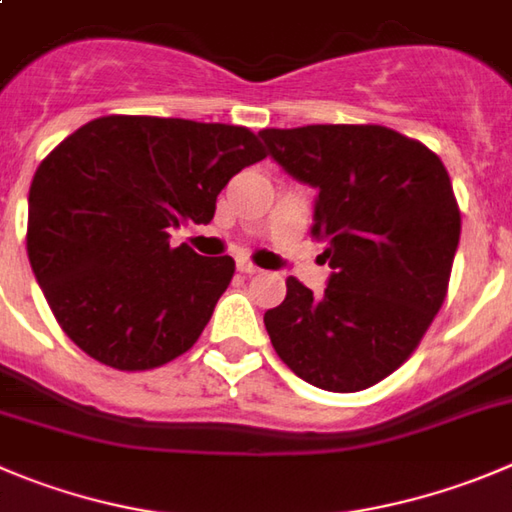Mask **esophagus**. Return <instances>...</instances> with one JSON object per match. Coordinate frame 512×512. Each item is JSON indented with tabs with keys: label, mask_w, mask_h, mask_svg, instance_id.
Here are the masks:
<instances>
[{
	"label": "esophagus",
	"mask_w": 512,
	"mask_h": 512,
	"mask_svg": "<svg viewBox=\"0 0 512 512\" xmlns=\"http://www.w3.org/2000/svg\"><path fill=\"white\" fill-rule=\"evenodd\" d=\"M237 270H240L242 275H257V272H260V267L252 265L250 260H240L237 262Z\"/></svg>",
	"instance_id": "obj_1"
}]
</instances>
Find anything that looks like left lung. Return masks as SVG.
Segmentation results:
<instances>
[{"label": "left lung", "mask_w": 512, "mask_h": 512, "mask_svg": "<svg viewBox=\"0 0 512 512\" xmlns=\"http://www.w3.org/2000/svg\"><path fill=\"white\" fill-rule=\"evenodd\" d=\"M267 154L318 189L313 234L331 278L321 298L295 278L265 313L295 376L361 391L399 369L442 308L460 245V207L437 154L384 126L260 131Z\"/></svg>", "instance_id": "1"}]
</instances>
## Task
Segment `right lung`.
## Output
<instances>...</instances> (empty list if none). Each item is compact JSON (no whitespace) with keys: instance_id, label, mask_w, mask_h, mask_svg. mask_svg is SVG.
Wrapping results in <instances>:
<instances>
[{"instance_id":"1","label":"right lung","mask_w":512,"mask_h":512,"mask_svg":"<svg viewBox=\"0 0 512 512\" xmlns=\"http://www.w3.org/2000/svg\"><path fill=\"white\" fill-rule=\"evenodd\" d=\"M262 159L227 123L103 116L70 133L35 171L27 217L32 272L70 341L118 371L189 351L234 260L171 247L169 229L212 222L219 191Z\"/></svg>"}]
</instances>
